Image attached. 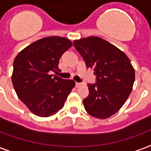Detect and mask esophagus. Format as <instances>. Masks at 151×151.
I'll return each mask as SVG.
<instances>
[{"mask_svg": "<svg viewBox=\"0 0 151 151\" xmlns=\"http://www.w3.org/2000/svg\"><path fill=\"white\" fill-rule=\"evenodd\" d=\"M82 86V83H76V87H79V86Z\"/></svg>", "mask_w": 151, "mask_h": 151, "instance_id": "obj_1", "label": "esophagus"}]
</instances>
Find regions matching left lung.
I'll use <instances>...</instances> for the list:
<instances>
[{"label":"left lung","instance_id":"8db88e82","mask_svg":"<svg viewBox=\"0 0 151 151\" xmlns=\"http://www.w3.org/2000/svg\"><path fill=\"white\" fill-rule=\"evenodd\" d=\"M73 44L97 76L96 83L87 84L89 95L83 101L84 108L94 117H110L132 91L135 69L130 60L116 46L97 36L74 40Z\"/></svg>","mask_w":151,"mask_h":151}]
</instances>
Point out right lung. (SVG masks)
<instances>
[{
    "label": "right lung",
    "instance_id": "right-lung-1",
    "mask_svg": "<svg viewBox=\"0 0 151 151\" xmlns=\"http://www.w3.org/2000/svg\"><path fill=\"white\" fill-rule=\"evenodd\" d=\"M71 46L68 38L46 37L27 45L14 60V89L19 99L36 116L48 117L57 113L76 85L72 79L50 74L58 70L60 58Z\"/></svg>",
    "mask_w": 151,
    "mask_h": 151
}]
</instances>
